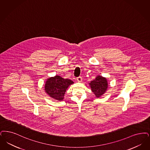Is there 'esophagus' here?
<instances>
[{
	"label": "esophagus",
	"mask_w": 150,
	"mask_h": 150,
	"mask_svg": "<svg viewBox=\"0 0 150 150\" xmlns=\"http://www.w3.org/2000/svg\"><path fill=\"white\" fill-rule=\"evenodd\" d=\"M77 80H78V81H79V82H81L82 81V78H81V76H79V77L77 78Z\"/></svg>",
	"instance_id": "1"
}]
</instances>
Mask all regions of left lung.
Listing matches in <instances>:
<instances>
[{"mask_svg":"<svg viewBox=\"0 0 150 150\" xmlns=\"http://www.w3.org/2000/svg\"><path fill=\"white\" fill-rule=\"evenodd\" d=\"M91 91L94 93L96 97H100L107 90L108 83L106 78L101 76H98L96 79L89 83Z\"/></svg>","mask_w":150,"mask_h":150,"instance_id":"left-lung-1","label":"left lung"}]
</instances>
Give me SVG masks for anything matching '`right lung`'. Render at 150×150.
Wrapping results in <instances>:
<instances>
[{"instance_id": "obj_1", "label": "right lung", "mask_w": 150, "mask_h": 150, "mask_svg": "<svg viewBox=\"0 0 150 150\" xmlns=\"http://www.w3.org/2000/svg\"><path fill=\"white\" fill-rule=\"evenodd\" d=\"M73 83L74 82L70 79H65L56 75L47 79L45 86V90L49 96L54 99L62 100L66 89L70 85Z\"/></svg>"}]
</instances>
